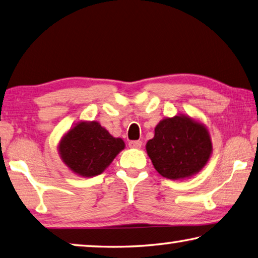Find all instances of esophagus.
Segmentation results:
<instances>
[{
    "instance_id": "34e87169",
    "label": "esophagus",
    "mask_w": 258,
    "mask_h": 258,
    "mask_svg": "<svg viewBox=\"0 0 258 258\" xmlns=\"http://www.w3.org/2000/svg\"><path fill=\"white\" fill-rule=\"evenodd\" d=\"M130 148H133V149H140L142 147V142L141 141H130L128 142Z\"/></svg>"
}]
</instances>
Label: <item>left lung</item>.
<instances>
[{
    "mask_svg": "<svg viewBox=\"0 0 258 258\" xmlns=\"http://www.w3.org/2000/svg\"><path fill=\"white\" fill-rule=\"evenodd\" d=\"M145 149L159 174L177 180L202 170L212 153V142L203 124L181 114L160 120Z\"/></svg>",
    "mask_w": 258,
    "mask_h": 258,
    "instance_id": "obj_1",
    "label": "left lung"
}]
</instances>
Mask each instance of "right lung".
Wrapping results in <instances>:
<instances>
[{
	"label": "right lung",
	"mask_w": 258,
	"mask_h": 258,
	"mask_svg": "<svg viewBox=\"0 0 258 258\" xmlns=\"http://www.w3.org/2000/svg\"><path fill=\"white\" fill-rule=\"evenodd\" d=\"M125 148L98 121H80L58 144L59 157L74 174L82 177L100 175Z\"/></svg>",
	"instance_id": "obj_1"
}]
</instances>
